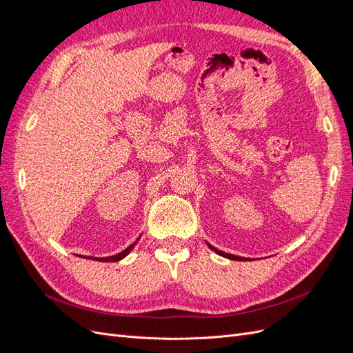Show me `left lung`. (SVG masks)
<instances>
[{
  "label": "left lung",
  "instance_id": "1",
  "mask_svg": "<svg viewBox=\"0 0 353 353\" xmlns=\"http://www.w3.org/2000/svg\"><path fill=\"white\" fill-rule=\"evenodd\" d=\"M209 248H210L213 252H216L218 254L223 256V258H228V259H232V261H244L243 258H240V256H234V254H230V253H225V252H221V250H218V249H215V248H212L210 244H209Z\"/></svg>",
  "mask_w": 353,
  "mask_h": 353
}]
</instances>
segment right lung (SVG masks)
I'll use <instances>...</instances> for the list:
<instances>
[{"instance_id": "obj_1", "label": "right lung", "mask_w": 353, "mask_h": 353, "mask_svg": "<svg viewBox=\"0 0 353 353\" xmlns=\"http://www.w3.org/2000/svg\"><path fill=\"white\" fill-rule=\"evenodd\" d=\"M137 244V241L135 243H132L130 248H126L125 250H122L121 253H117V254H114V256H109V258H99L97 261H100V262H116V261H121V259H123L125 256L130 253L132 249H134V245ZM91 259V258H90Z\"/></svg>"}]
</instances>
